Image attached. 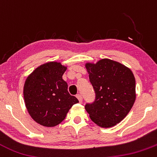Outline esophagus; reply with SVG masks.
Listing matches in <instances>:
<instances>
[{
    "label": "esophagus",
    "mask_w": 157,
    "mask_h": 157,
    "mask_svg": "<svg viewBox=\"0 0 157 157\" xmlns=\"http://www.w3.org/2000/svg\"><path fill=\"white\" fill-rule=\"evenodd\" d=\"M76 97H77V98L78 99L79 102H80V103H82V95L78 94H77Z\"/></svg>",
    "instance_id": "esophagus-1"
}]
</instances>
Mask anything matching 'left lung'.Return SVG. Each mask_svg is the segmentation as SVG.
<instances>
[{
	"label": "left lung",
	"instance_id": "8db88e82",
	"mask_svg": "<svg viewBox=\"0 0 157 157\" xmlns=\"http://www.w3.org/2000/svg\"><path fill=\"white\" fill-rule=\"evenodd\" d=\"M85 68L95 92V100L86 104L85 110L99 127L111 128L128 115L134 104V75L129 68L109 59L87 63Z\"/></svg>",
	"mask_w": 157,
	"mask_h": 157
}]
</instances>
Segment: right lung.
Wrapping results in <instances>:
<instances>
[{
	"instance_id": "1",
	"label": "right lung",
	"mask_w": 157,
	"mask_h": 157,
	"mask_svg": "<svg viewBox=\"0 0 157 157\" xmlns=\"http://www.w3.org/2000/svg\"><path fill=\"white\" fill-rule=\"evenodd\" d=\"M67 67L49 62L37 67L25 81L24 97L30 117L39 124L52 128L59 124L78 100L68 91L63 79Z\"/></svg>"
}]
</instances>
